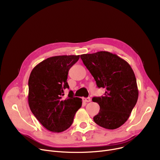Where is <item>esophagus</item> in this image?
Listing matches in <instances>:
<instances>
[{
    "label": "esophagus",
    "mask_w": 160,
    "mask_h": 160,
    "mask_svg": "<svg viewBox=\"0 0 160 160\" xmlns=\"http://www.w3.org/2000/svg\"><path fill=\"white\" fill-rule=\"evenodd\" d=\"M83 100L86 102H89L91 101V98L89 97H88V98H83Z\"/></svg>",
    "instance_id": "1"
}]
</instances>
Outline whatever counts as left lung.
Masks as SVG:
<instances>
[{
  "label": "left lung",
  "mask_w": 160,
  "mask_h": 160,
  "mask_svg": "<svg viewBox=\"0 0 160 160\" xmlns=\"http://www.w3.org/2000/svg\"><path fill=\"white\" fill-rule=\"evenodd\" d=\"M98 88L106 90L104 96L95 97L100 106L93 117L96 124L109 130L119 128L128 120L138 98L135 74L130 65L116 54L100 51L80 55Z\"/></svg>",
  "instance_id": "1"
}]
</instances>
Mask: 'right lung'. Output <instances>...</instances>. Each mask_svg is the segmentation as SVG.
<instances>
[{"mask_svg": "<svg viewBox=\"0 0 160 160\" xmlns=\"http://www.w3.org/2000/svg\"><path fill=\"white\" fill-rule=\"evenodd\" d=\"M80 56H56L38 64L28 80V104L39 122L48 130L62 132L72 124L74 115L82 106V99L70 91L63 99V90L71 67Z\"/></svg>", "mask_w": 160, "mask_h": 160, "instance_id": "1", "label": "right lung"}]
</instances>
